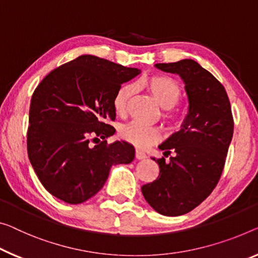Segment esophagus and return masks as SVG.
Instances as JSON below:
<instances>
[{
	"mask_svg": "<svg viewBox=\"0 0 258 258\" xmlns=\"http://www.w3.org/2000/svg\"><path fill=\"white\" fill-rule=\"evenodd\" d=\"M136 158H137L138 160L145 159V158H146V154H145V152H143L142 150H136Z\"/></svg>",
	"mask_w": 258,
	"mask_h": 258,
	"instance_id": "obj_1",
	"label": "esophagus"
}]
</instances>
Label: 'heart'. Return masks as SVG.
Here are the masks:
<instances>
[{
  "instance_id": "1",
  "label": "heart",
  "mask_w": 258,
  "mask_h": 258,
  "mask_svg": "<svg viewBox=\"0 0 258 258\" xmlns=\"http://www.w3.org/2000/svg\"><path fill=\"white\" fill-rule=\"evenodd\" d=\"M143 88L151 94L161 108H165L162 116L167 121H173L175 114L173 107L180 101L182 96L181 86L168 76L157 75L144 79L142 82ZM134 93L132 85H123L117 90L113 99V108L117 115L123 116L128 108V102ZM120 136L122 140L130 143L137 148L144 149L160 140L161 132L159 128L152 125H145L140 122H130L121 126Z\"/></svg>"
}]
</instances>
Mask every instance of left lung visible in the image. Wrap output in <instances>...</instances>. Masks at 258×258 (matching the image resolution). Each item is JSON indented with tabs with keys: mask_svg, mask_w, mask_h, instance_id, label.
Returning <instances> with one entry per match:
<instances>
[{
	"mask_svg": "<svg viewBox=\"0 0 258 258\" xmlns=\"http://www.w3.org/2000/svg\"><path fill=\"white\" fill-rule=\"evenodd\" d=\"M158 69L183 79L189 110L179 132L159 149L169 158L157 180L142 187L146 202L164 216H181L198 207L219 181L233 137L231 104L223 84L196 61L158 63Z\"/></svg>",
	"mask_w": 258,
	"mask_h": 258,
	"instance_id": "1",
	"label": "left lung"
}]
</instances>
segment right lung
Returning a JSON list of instances; mask_svg holds the SVG:
<instances>
[{"label":"right lung","mask_w":258,"mask_h":258,"mask_svg":"<svg viewBox=\"0 0 258 258\" xmlns=\"http://www.w3.org/2000/svg\"><path fill=\"white\" fill-rule=\"evenodd\" d=\"M140 74L93 55H82L51 70L34 90L30 105L27 154L45 189L79 204L104 187L110 167L129 164L135 149L107 143L114 135L113 99Z\"/></svg>","instance_id":"add662e5"}]
</instances>
